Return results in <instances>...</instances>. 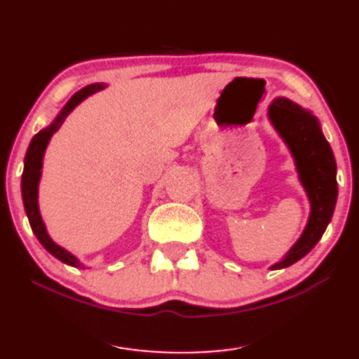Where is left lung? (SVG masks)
Listing matches in <instances>:
<instances>
[{"instance_id": "1", "label": "left lung", "mask_w": 359, "mask_h": 359, "mask_svg": "<svg viewBox=\"0 0 359 359\" xmlns=\"http://www.w3.org/2000/svg\"><path fill=\"white\" fill-rule=\"evenodd\" d=\"M269 118L294 158L301 184L311 201V216L302 236L271 270L286 269L309 254L320 241L335 210L338 187L337 164L319 120L290 99L270 104Z\"/></svg>"}]
</instances>
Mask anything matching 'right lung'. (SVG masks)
I'll list each match as a JSON object with an SVG mask.
<instances>
[{"mask_svg": "<svg viewBox=\"0 0 359 359\" xmlns=\"http://www.w3.org/2000/svg\"><path fill=\"white\" fill-rule=\"evenodd\" d=\"M105 84H90L86 86L81 90H78L76 94L73 95L72 99L68 100L67 105H65L62 112L58 114V117L53 120L52 123L48 125L47 128L40 130L37 135L34 136L32 141H30L27 153H26V159H24V172H22V180H21V191H22V201H24V208H26L30 228H32L34 234L37 239L40 241L45 249H47L50 254L53 257H57L58 260H62L63 264L72 265V266H81L78 259L74 255L69 254L68 250H65L63 247H60L58 244H55L52 241V237L48 236L47 228H45L42 216H40L39 211V203H37V195H39V180H40V174H42V161H43V153L47 149V144L50 138L55 131H58L62 123L65 122V118L68 117V114L76 107L78 104L83 102V100L88 97V95L97 93V90L104 89Z\"/></svg>", "mask_w": 359, "mask_h": 359, "instance_id": "right-lung-1", "label": "right lung"}]
</instances>
